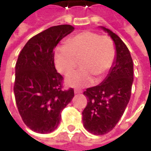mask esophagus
Segmentation results:
<instances>
[{
  "instance_id": "34e87169",
  "label": "esophagus",
  "mask_w": 151,
  "mask_h": 151,
  "mask_svg": "<svg viewBox=\"0 0 151 151\" xmlns=\"http://www.w3.org/2000/svg\"><path fill=\"white\" fill-rule=\"evenodd\" d=\"M82 90H79V89H75V90H74V93H75V94H80V93H82Z\"/></svg>"
}]
</instances>
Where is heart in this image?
Here are the masks:
<instances>
[{
  "instance_id": "obj_1",
  "label": "heart",
  "mask_w": 151,
  "mask_h": 151,
  "mask_svg": "<svg viewBox=\"0 0 151 151\" xmlns=\"http://www.w3.org/2000/svg\"><path fill=\"white\" fill-rule=\"evenodd\" d=\"M116 55L113 40L108 35L84 31L70 38L67 44L56 48L55 64L60 72L68 75L81 59L83 67L66 78L68 85L79 87L92 84V75L97 81L103 78L113 65Z\"/></svg>"
}]
</instances>
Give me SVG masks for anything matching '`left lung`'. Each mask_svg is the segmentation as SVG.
<instances>
[{
    "label": "left lung",
    "mask_w": 151,
    "mask_h": 151,
    "mask_svg": "<svg viewBox=\"0 0 151 151\" xmlns=\"http://www.w3.org/2000/svg\"><path fill=\"white\" fill-rule=\"evenodd\" d=\"M102 28L113 40L116 59L100 85L83 92L87 104L82 113V122L86 129L95 135H104L115 128L129 104L133 82V60L125 43L111 31Z\"/></svg>",
    "instance_id": "obj_1"
}]
</instances>
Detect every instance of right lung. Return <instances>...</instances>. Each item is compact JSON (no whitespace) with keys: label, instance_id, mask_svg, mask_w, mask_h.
Instances as JSON below:
<instances>
[{"label":"right lung","instance_id":"obj_1","mask_svg":"<svg viewBox=\"0 0 151 151\" xmlns=\"http://www.w3.org/2000/svg\"><path fill=\"white\" fill-rule=\"evenodd\" d=\"M74 27L59 25L35 35L20 52L15 66V101L25 124L36 133L56 129L61 111L74 96L73 88L63 89V77L54 65V52Z\"/></svg>","mask_w":151,"mask_h":151}]
</instances>
